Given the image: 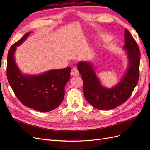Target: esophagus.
I'll use <instances>...</instances> for the list:
<instances>
[{
  "label": "esophagus",
  "mask_w": 150,
  "mask_h": 150,
  "mask_svg": "<svg viewBox=\"0 0 150 150\" xmlns=\"http://www.w3.org/2000/svg\"><path fill=\"white\" fill-rule=\"evenodd\" d=\"M71 75L72 76H78L79 75L78 69L76 68H73L71 71Z\"/></svg>",
  "instance_id": "34e87169"
}]
</instances>
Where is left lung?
<instances>
[{"label": "left lung", "instance_id": "1", "mask_svg": "<svg viewBox=\"0 0 150 150\" xmlns=\"http://www.w3.org/2000/svg\"><path fill=\"white\" fill-rule=\"evenodd\" d=\"M124 46L128 64L126 71L119 82L108 88L101 84L95 72L93 64L80 61L77 68L84 84V95L92 106L98 110H111L128 99L137 84L139 78L141 53L137 44L128 30L124 31Z\"/></svg>", "mask_w": 150, "mask_h": 150}]
</instances>
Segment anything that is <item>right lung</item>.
Instances as JSON below:
<instances>
[{"label":"right lung","instance_id":"add662e5","mask_svg":"<svg viewBox=\"0 0 150 150\" xmlns=\"http://www.w3.org/2000/svg\"><path fill=\"white\" fill-rule=\"evenodd\" d=\"M30 33L31 31L25 34L9 49L7 77L15 95L22 104L40 112H47L55 109L62 102L71 68L49 70L39 75L23 74L15 62V52Z\"/></svg>","mask_w":150,"mask_h":150}]
</instances>
